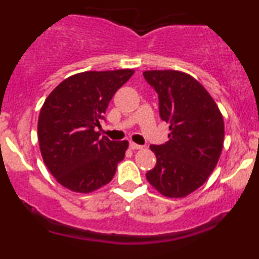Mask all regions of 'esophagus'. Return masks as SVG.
<instances>
[{"label": "esophagus", "instance_id": "34e87169", "mask_svg": "<svg viewBox=\"0 0 259 259\" xmlns=\"http://www.w3.org/2000/svg\"><path fill=\"white\" fill-rule=\"evenodd\" d=\"M129 147L132 148V149H141L143 146H141V145H138V143H135V142H130L129 143Z\"/></svg>", "mask_w": 259, "mask_h": 259}]
</instances>
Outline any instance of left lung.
Instances as JSON below:
<instances>
[{
    "label": "left lung",
    "instance_id": "left-lung-1",
    "mask_svg": "<svg viewBox=\"0 0 259 259\" xmlns=\"http://www.w3.org/2000/svg\"><path fill=\"white\" fill-rule=\"evenodd\" d=\"M143 77L159 98L160 118L169 125V141L152 145L157 157L148 182L167 198H183L208 179L224 140L219 106L191 74L175 70L145 71Z\"/></svg>",
    "mask_w": 259,
    "mask_h": 259
}]
</instances>
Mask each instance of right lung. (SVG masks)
I'll list each match as a JSON object with an SVG mask.
<instances>
[{"label":"right lung","instance_id":"1","mask_svg":"<svg viewBox=\"0 0 259 259\" xmlns=\"http://www.w3.org/2000/svg\"><path fill=\"white\" fill-rule=\"evenodd\" d=\"M134 72L124 68L76 73L46 99L37 125L40 154L65 188L90 193L113 179L129 142L100 139L96 129L111 99Z\"/></svg>","mask_w":259,"mask_h":259}]
</instances>
